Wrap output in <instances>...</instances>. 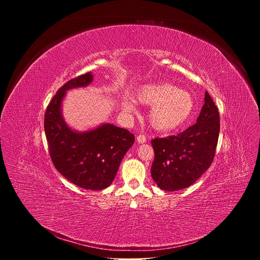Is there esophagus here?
Segmentation results:
<instances>
[{
    "mask_svg": "<svg viewBox=\"0 0 260 260\" xmlns=\"http://www.w3.org/2000/svg\"><path fill=\"white\" fill-rule=\"evenodd\" d=\"M137 141H138V143L139 144H143V143H145L146 141H147V139H146V136H144V135H139L138 137H137Z\"/></svg>",
    "mask_w": 260,
    "mask_h": 260,
    "instance_id": "obj_1",
    "label": "esophagus"
}]
</instances>
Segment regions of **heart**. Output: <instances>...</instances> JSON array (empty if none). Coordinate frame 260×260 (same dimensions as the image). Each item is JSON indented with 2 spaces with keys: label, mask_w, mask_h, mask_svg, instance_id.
Returning <instances> with one entry per match:
<instances>
[{
  "label": "heart",
  "mask_w": 260,
  "mask_h": 260,
  "mask_svg": "<svg viewBox=\"0 0 260 260\" xmlns=\"http://www.w3.org/2000/svg\"><path fill=\"white\" fill-rule=\"evenodd\" d=\"M139 103L152 106L149 112L151 125L158 131H172L186 121L193 110V99L185 90L170 83H153L142 86L136 93ZM132 111V106H124Z\"/></svg>",
  "instance_id": "1"
}]
</instances>
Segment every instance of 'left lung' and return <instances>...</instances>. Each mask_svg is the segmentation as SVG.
Here are the masks:
<instances>
[{
    "instance_id": "obj_1",
    "label": "left lung",
    "mask_w": 260,
    "mask_h": 260,
    "mask_svg": "<svg viewBox=\"0 0 260 260\" xmlns=\"http://www.w3.org/2000/svg\"><path fill=\"white\" fill-rule=\"evenodd\" d=\"M218 109L206 91L197 123L177 136L151 141L154 160L151 176L167 191L189 187L212 165L220 131Z\"/></svg>"
}]
</instances>
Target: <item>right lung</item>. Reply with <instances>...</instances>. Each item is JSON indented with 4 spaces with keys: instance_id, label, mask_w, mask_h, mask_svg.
I'll return each instance as SVG.
<instances>
[{
    "instance_id": "add662e5",
    "label": "right lung",
    "mask_w": 260,
    "mask_h": 260,
    "mask_svg": "<svg viewBox=\"0 0 260 260\" xmlns=\"http://www.w3.org/2000/svg\"><path fill=\"white\" fill-rule=\"evenodd\" d=\"M90 72L63 84L47 106L44 129L50 158L55 169L77 186L102 190L113 182L120 162L135 142L134 134L110 123L78 133L61 115V102L69 89L91 83Z\"/></svg>"
}]
</instances>
